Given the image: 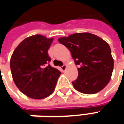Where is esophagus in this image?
Instances as JSON below:
<instances>
[{
    "label": "esophagus",
    "instance_id": "34e87169",
    "mask_svg": "<svg viewBox=\"0 0 124 124\" xmlns=\"http://www.w3.org/2000/svg\"><path fill=\"white\" fill-rule=\"evenodd\" d=\"M60 69H61V70H62V71H64V70L66 69V64L63 65V66L60 67Z\"/></svg>",
    "mask_w": 124,
    "mask_h": 124
}]
</instances>
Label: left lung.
Instances as JSON below:
<instances>
[{
  "label": "left lung",
  "instance_id": "left-lung-1",
  "mask_svg": "<svg viewBox=\"0 0 124 124\" xmlns=\"http://www.w3.org/2000/svg\"><path fill=\"white\" fill-rule=\"evenodd\" d=\"M70 51L78 68V79L73 82L75 90L84 94L101 91L110 80L114 60L108 44L90 33H76L58 39Z\"/></svg>",
  "mask_w": 124,
  "mask_h": 124
}]
</instances>
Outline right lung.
Listing matches in <instances>:
<instances>
[{
    "label": "right lung",
    "instance_id": "obj_1",
    "mask_svg": "<svg viewBox=\"0 0 124 124\" xmlns=\"http://www.w3.org/2000/svg\"><path fill=\"white\" fill-rule=\"evenodd\" d=\"M54 38L37 34L25 38L14 51L10 68L14 82L20 91L41 100L54 93L60 71L49 64L48 50Z\"/></svg>",
    "mask_w": 124,
    "mask_h": 124
}]
</instances>
